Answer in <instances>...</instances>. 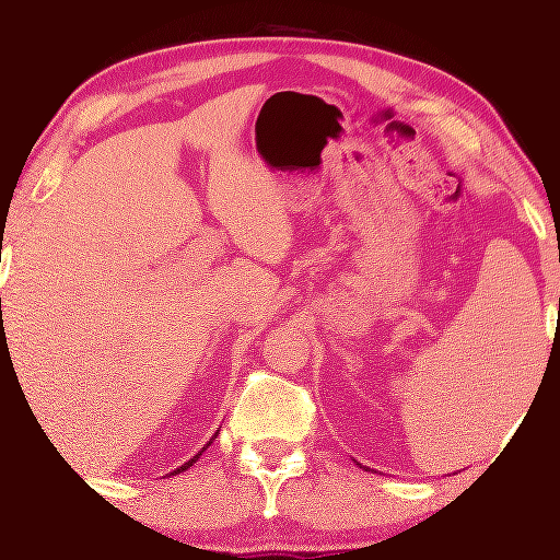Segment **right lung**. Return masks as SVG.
I'll return each instance as SVG.
<instances>
[{"instance_id": "obj_1", "label": "right lung", "mask_w": 560, "mask_h": 560, "mask_svg": "<svg viewBox=\"0 0 560 560\" xmlns=\"http://www.w3.org/2000/svg\"><path fill=\"white\" fill-rule=\"evenodd\" d=\"M215 434H218V432H215ZM208 445H210V442H208ZM208 445H206V447H208ZM206 447H202V450H206ZM202 450H200V453H198V455H202ZM198 455H192V457H190V460H187V463H185V466H179L177 470H174V474H179V470H187V468H190V466H192V463H195V460H198ZM174 474H172V476H174Z\"/></svg>"}]
</instances>
